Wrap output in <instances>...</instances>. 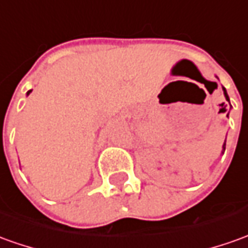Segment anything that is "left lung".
<instances>
[{"label":"left lung","instance_id":"8db88e82","mask_svg":"<svg viewBox=\"0 0 248 248\" xmlns=\"http://www.w3.org/2000/svg\"><path fill=\"white\" fill-rule=\"evenodd\" d=\"M223 92H224V96H225V99H227V102L230 103V96H228V93H227V91H225V88H223ZM227 107V106H225ZM230 114V112H228ZM228 114H227V117H228ZM224 151H225V141H224L223 144V151H221V153H224Z\"/></svg>","mask_w":248,"mask_h":248}]
</instances>
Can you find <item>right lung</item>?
<instances>
[{
    "label": "right lung",
    "instance_id": "add662e5",
    "mask_svg": "<svg viewBox=\"0 0 248 248\" xmlns=\"http://www.w3.org/2000/svg\"><path fill=\"white\" fill-rule=\"evenodd\" d=\"M31 92H32V91H28V92H27V96L30 95V93H31Z\"/></svg>",
    "mask_w": 248,
    "mask_h": 248
}]
</instances>
